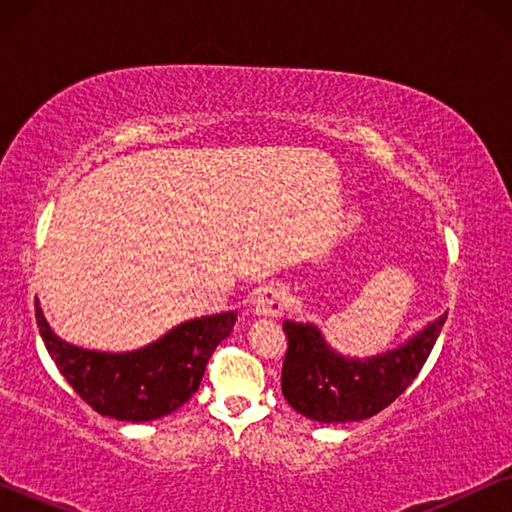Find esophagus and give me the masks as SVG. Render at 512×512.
Wrapping results in <instances>:
<instances>
[{"instance_id":"1","label":"esophagus","mask_w":512,"mask_h":512,"mask_svg":"<svg viewBox=\"0 0 512 512\" xmlns=\"http://www.w3.org/2000/svg\"><path fill=\"white\" fill-rule=\"evenodd\" d=\"M287 307H289L287 291H284V287H280V284H268V287L259 289L253 300V314L259 318L282 316Z\"/></svg>"}]
</instances>
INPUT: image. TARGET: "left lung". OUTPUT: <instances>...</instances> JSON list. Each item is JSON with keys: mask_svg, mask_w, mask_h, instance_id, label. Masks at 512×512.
Returning a JSON list of instances; mask_svg holds the SVG:
<instances>
[{"mask_svg": "<svg viewBox=\"0 0 512 512\" xmlns=\"http://www.w3.org/2000/svg\"><path fill=\"white\" fill-rule=\"evenodd\" d=\"M447 311L391 350L370 357L336 352L316 323L284 320L289 350L282 366V395L300 415L345 424L368 420L395 402L418 377L436 345Z\"/></svg>", "mask_w": 512, "mask_h": 512, "instance_id": "obj_1", "label": "left lung"}]
</instances>
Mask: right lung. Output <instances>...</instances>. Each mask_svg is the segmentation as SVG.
I'll return each mask as SVG.
<instances>
[{
	"mask_svg": "<svg viewBox=\"0 0 512 512\" xmlns=\"http://www.w3.org/2000/svg\"><path fill=\"white\" fill-rule=\"evenodd\" d=\"M36 320L49 357L81 400L108 418L151 422L192 400L207 359L232 334L237 311L183 320L160 339L126 352L90 350L60 339L38 298Z\"/></svg>",
	"mask_w": 512,
	"mask_h": 512,
	"instance_id": "1",
	"label": "right lung"
}]
</instances>
